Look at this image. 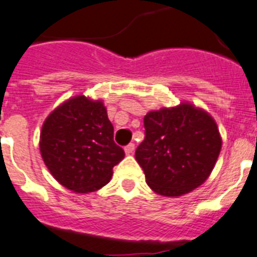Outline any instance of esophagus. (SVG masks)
<instances>
[{"instance_id":"obj_1","label":"esophagus","mask_w":257,"mask_h":257,"mask_svg":"<svg viewBox=\"0 0 257 257\" xmlns=\"http://www.w3.org/2000/svg\"><path fill=\"white\" fill-rule=\"evenodd\" d=\"M135 150V145L134 143H130V145H127L126 147H124V153H126V155H131V154L134 153Z\"/></svg>"}]
</instances>
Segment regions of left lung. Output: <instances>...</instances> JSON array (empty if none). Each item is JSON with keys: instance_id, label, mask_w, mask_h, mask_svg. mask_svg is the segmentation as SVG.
Listing matches in <instances>:
<instances>
[{"instance_id": "obj_1", "label": "left lung", "mask_w": 257, "mask_h": 257, "mask_svg": "<svg viewBox=\"0 0 257 257\" xmlns=\"http://www.w3.org/2000/svg\"><path fill=\"white\" fill-rule=\"evenodd\" d=\"M135 159L154 192L175 198L202 186L221 150L215 119L190 102L149 111Z\"/></svg>"}]
</instances>
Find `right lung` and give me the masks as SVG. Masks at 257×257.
I'll list each match as a JSON object with an SVG mask.
<instances>
[{
  "mask_svg": "<svg viewBox=\"0 0 257 257\" xmlns=\"http://www.w3.org/2000/svg\"><path fill=\"white\" fill-rule=\"evenodd\" d=\"M40 151L54 179L77 194H89L110 182L112 167L124 158L114 142V127L100 99L77 95L47 115Z\"/></svg>",
  "mask_w": 257,
  "mask_h": 257,
  "instance_id": "right-lung-1",
  "label": "right lung"
}]
</instances>
